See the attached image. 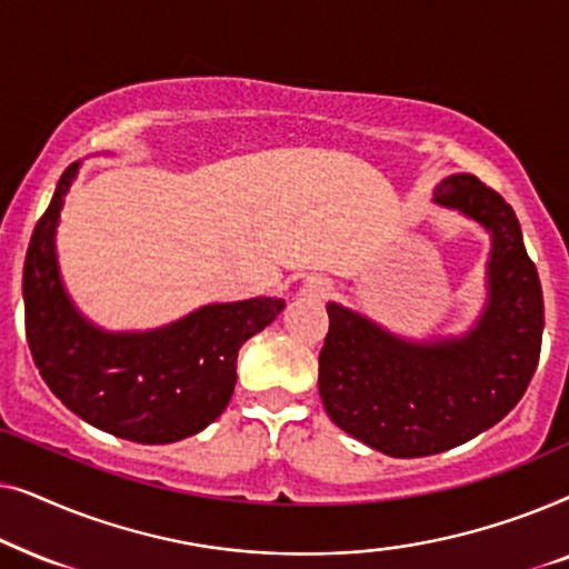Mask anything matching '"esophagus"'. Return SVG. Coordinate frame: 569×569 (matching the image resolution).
I'll return each mask as SVG.
<instances>
[{"mask_svg": "<svg viewBox=\"0 0 569 569\" xmlns=\"http://www.w3.org/2000/svg\"><path fill=\"white\" fill-rule=\"evenodd\" d=\"M302 292L313 295V298H323V295L329 292V284H326V282H308L306 287H302Z\"/></svg>", "mask_w": 569, "mask_h": 569, "instance_id": "obj_1", "label": "esophagus"}]
</instances>
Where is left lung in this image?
<instances>
[{
	"label": "left lung",
	"mask_w": 569,
	"mask_h": 569,
	"mask_svg": "<svg viewBox=\"0 0 569 569\" xmlns=\"http://www.w3.org/2000/svg\"><path fill=\"white\" fill-rule=\"evenodd\" d=\"M492 236L487 306L463 337L409 341L329 302L318 391L331 422L393 458L450 450L500 422L523 399L541 355L543 295L518 217L471 173L435 189Z\"/></svg>",
	"instance_id": "1"
}]
</instances>
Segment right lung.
Returning a JSON list of instances; mask_svg holds the SVG:
<instances>
[{
  "label": "right lung",
  "instance_id": "obj_1",
  "mask_svg": "<svg viewBox=\"0 0 569 569\" xmlns=\"http://www.w3.org/2000/svg\"><path fill=\"white\" fill-rule=\"evenodd\" d=\"M80 162L61 173L22 269L26 337L46 386L69 411L116 438L162 446L212 425L236 388L238 349L282 313L284 300L214 302L142 333L92 326L61 284L57 224Z\"/></svg>",
  "mask_w": 569,
  "mask_h": 569
}]
</instances>
